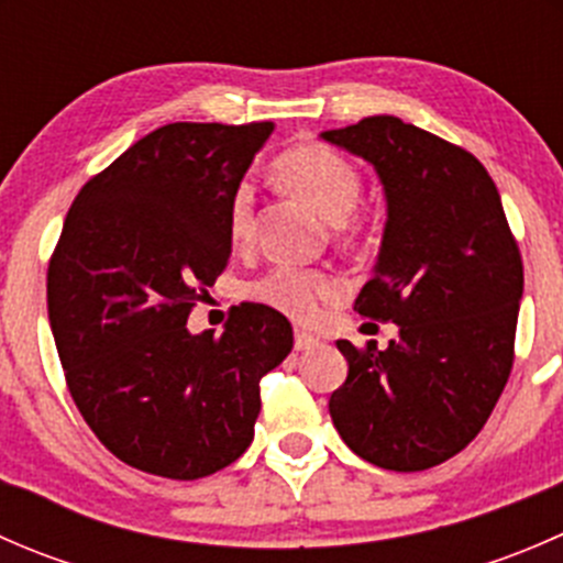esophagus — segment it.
<instances>
[{"mask_svg":"<svg viewBox=\"0 0 563 563\" xmlns=\"http://www.w3.org/2000/svg\"><path fill=\"white\" fill-rule=\"evenodd\" d=\"M294 345H297V351H310L321 345V338L313 332H305V329H297V334H294Z\"/></svg>","mask_w":563,"mask_h":563,"instance_id":"esophagus-1","label":"esophagus"}]
</instances>
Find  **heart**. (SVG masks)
Instances as JSON below:
<instances>
[{"instance_id":"b5f03b06","label":"heart","mask_w":563,"mask_h":563,"mask_svg":"<svg viewBox=\"0 0 563 563\" xmlns=\"http://www.w3.org/2000/svg\"><path fill=\"white\" fill-rule=\"evenodd\" d=\"M275 176L286 190L308 201L332 223H343L356 207L362 176L349 157L327 144H299L275 161ZM255 231L253 187L242 181L229 201V240L247 245ZM338 294V283L321 272L277 264L245 286V297L277 313L308 321L318 313L323 299Z\"/></svg>"}]
</instances>
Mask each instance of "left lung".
I'll use <instances>...</instances> for the list:
<instances>
[{"mask_svg":"<svg viewBox=\"0 0 563 563\" xmlns=\"http://www.w3.org/2000/svg\"><path fill=\"white\" fill-rule=\"evenodd\" d=\"M321 139L382 179V250L354 310L397 323L384 351L338 340L349 378L329 413L367 463L433 468L474 441L507 387L523 299L518 242L496 181L450 141L387 113Z\"/></svg>","mask_w":563,"mask_h":563,"instance_id":"obj_1","label":"left lung"}]
</instances>
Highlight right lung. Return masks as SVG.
Here are the masks:
<instances>
[{
	"label": "right lung",
	"instance_id": "add662e5",
	"mask_svg": "<svg viewBox=\"0 0 563 563\" xmlns=\"http://www.w3.org/2000/svg\"><path fill=\"white\" fill-rule=\"evenodd\" d=\"M275 124L174 122L87 181L48 264L67 389L122 463L201 479L253 441L261 378L294 349L288 318L234 310L223 334L187 316L231 255L229 201Z\"/></svg>",
	"mask_w": 563,
	"mask_h": 563
}]
</instances>
